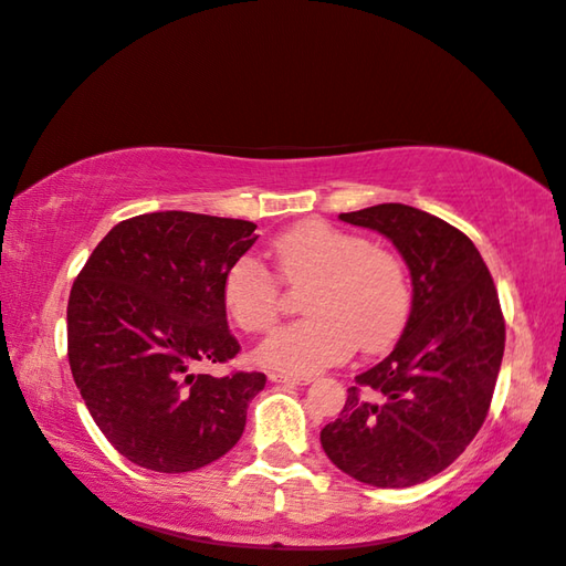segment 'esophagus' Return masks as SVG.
Returning <instances> with one entry per match:
<instances>
[{
  "label": "esophagus",
  "mask_w": 566,
  "mask_h": 566,
  "mask_svg": "<svg viewBox=\"0 0 566 566\" xmlns=\"http://www.w3.org/2000/svg\"><path fill=\"white\" fill-rule=\"evenodd\" d=\"M271 382H281V385H310L312 375H287V373H269Z\"/></svg>",
  "instance_id": "34e87169"
}]
</instances>
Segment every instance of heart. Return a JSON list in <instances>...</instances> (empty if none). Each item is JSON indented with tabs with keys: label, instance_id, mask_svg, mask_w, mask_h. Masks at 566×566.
<instances>
[{
	"label": "heart",
	"instance_id": "1",
	"mask_svg": "<svg viewBox=\"0 0 566 566\" xmlns=\"http://www.w3.org/2000/svg\"><path fill=\"white\" fill-rule=\"evenodd\" d=\"M283 283L304 287L300 319L256 350L261 366L312 375L358 348L378 354L405 329L411 285L405 263L368 237L324 220H305L271 242ZM222 305L247 334L266 332L281 315V285L256 259H234L222 273Z\"/></svg>",
	"mask_w": 566,
	"mask_h": 566
}]
</instances>
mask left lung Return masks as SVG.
Masks as SVG:
<instances>
[{"instance_id": "left-lung-1", "label": "left lung", "mask_w": 566, "mask_h": 566, "mask_svg": "<svg viewBox=\"0 0 566 566\" xmlns=\"http://www.w3.org/2000/svg\"><path fill=\"white\" fill-rule=\"evenodd\" d=\"M338 220L397 247L411 275V312L392 354L356 375L319 441L363 484H421L460 458L492 405L506 342L492 273L468 234L419 208L380 203Z\"/></svg>"}]
</instances>
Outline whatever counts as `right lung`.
I'll return each instance as SVG.
<instances>
[{
	"mask_svg": "<svg viewBox=\"0 0 566 566\" xmlns=\"http://www.w3.org/2000/svg\"><path fill=\"white\" fill-rule=\"evenodd\" d=\"M249 220L147 212L118 222L67 303V358L92 419L123 458L193 472L240 441L266 375L200 373L240 354L222 273L256 242Z\"/></svg>",
	"mask_w": 566,
	"mask_h": 566,
	"instance_id": "add662e5",
	"label": "right lung"
}]
</instances>
